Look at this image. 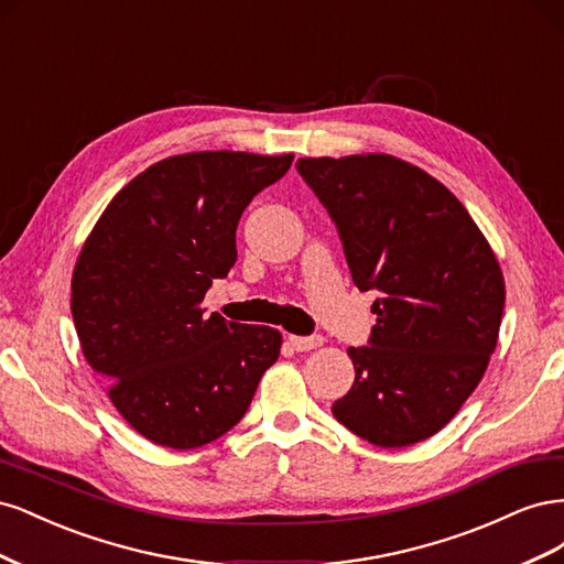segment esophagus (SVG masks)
<instances>
[{"label":"esophagus","mask_w":564,"mask_h":564,"mask_svg":"<svg viewBox=\"0 0 564 564\" xmlns=\"http://www.w3.org/2000/svg\"><path fill=\"white\" fill-rule=\"evenodd\" d=\"M289 344H292L294 350L299 352H308L322 346V336H289Z\"/></svg>","instance_id":"1"}]
</instances>
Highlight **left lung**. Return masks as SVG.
Segmentation results:
<instances>
[{"instance_id": "left-lung-1", "label": "left lung", "mask_w": 564, "mask_h": 564, "mask_svg": "<svg viewBox=\"0 0 564 564\" xmlns=\"http://www.w3.org/2000/svg\"><path fill=\"white\" fill-rule=\"evenodd\" d=\"M360 292L377 289L369 346L348 348L355 383L332 412L383 449L435 435L482 381L506 284L487 237L445 185L383 152L303 158Z\"/></svg>"}]
</instances>
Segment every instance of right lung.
Listing matches in <instances>:
<instances>
[{
	"label": "right lung",
	"instance_id": "add662e5",
	"mask_svg": "<svg viewBox=\"0 0 564 564\" xmlns=\"http://www.w3.org/2000/svg\"><path fill=\"white\" fill-rule=\"evenodd\" d=\"M294 155L204 150L166 158L119 191L73 270L79 346L135 433L195 449L245 416L282 334L204 315L212 280L237 261L247 204Z\"/></svg>",
	"mask_w": 564,
	"mask_h": 564
}]
</instances>
